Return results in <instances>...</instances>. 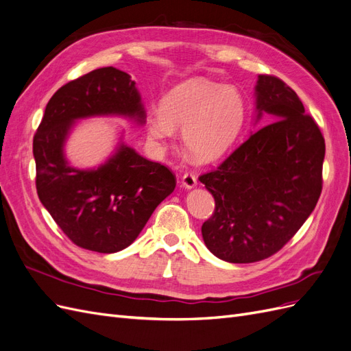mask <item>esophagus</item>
<instances>
[{"label": "esophagus", "mask_w": 351, "mask_h": 351, "mask_svg": "<svg viewBox=\"0 0 351 351\" xmlns=\"http://www.w3.org/2000/svg\"><path fill=\"white\" fill-rule=\"evenodd\" d=\"M182 183H183V186H184L186 189H193V187H196V184H197V178H196V176L192 174V173H186V174L183 176V178H182Z\"/></svg>", "instance_id": "34e87169"}]
</instances>
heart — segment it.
Returning <instances> with one entry per match:
<instances>
[{
	"instance_id": "b5f03b06",
	"label": "heart",
	"mask_w": 351,
	"mask_h": 351,
	"mask_svg": "<svg viewBox=\"0 0 351 351\" xmlns=\"http://www.w3.org/2000/svg\"><path fill=\"white\" fill-rule=\"evenodd\" d=\"M246 102L236 86L192 79L169 90L161 111L147 115L149 134L168 139L176 130H184L189 156L196 162H212L224 155L239 137Z\"/></svg>"
}]
</instances>
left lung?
Here are the masks:
<instances>
[{"label": "left lung", "instance_id": "8db88e82", "mask_svg": "<svg viewBox=\"0 0 351 351\" xmlns=\"http://www.w3.org/2000/svg\"><path fill=\"white\" fill-rule=\"evenodd\" d=\"M253 132L217 169L202 174L215 210L202 226L206 247L231 263L267 259L309 218L322 192L325 139L297 93L275 76L256 84Z\"/></svg>", "mask_w": 351, "mask_h": 351}]
</instances>
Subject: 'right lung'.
Wrapping results in <instances>:
<instances>
[{
	"instance_id": "right-lung-1",
	"label": "right lung",
	"mask_w": 351,
	"mask_h": 351,
	"mask_svg": "<svg viewBox=\"0 0 351 351\" xmlns=\"http://www.w3.org/2000/svg\"><path fill=\"white\" fill-rule=\"evenodd\" d=\"M134 84L115 67L97 69L66 83L47 104L34 136L39 200L82 249L115 253L130 246L176 187L171 169L124 143L97 169L73 168L64 156L67 134L79 119L117 114L145 123Z\"/></svg>"
}]
</instances>
